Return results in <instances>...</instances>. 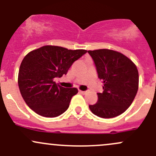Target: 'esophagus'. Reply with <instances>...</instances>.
Segmentation results:
<instances>
[{
    "mask_svg": "<svg viewBox=\"0 0 156 156\" xmlns=\"http://www.w3.org/2000/svg\"><path fill=\"white\" fill-rule=\"evenodd\" d=\"M79 92L80 93V94H85L87 93V91L86 90H79Z\"/></svg>",
    "mask_w": 156,
    "mask_h": 156,
    "instance_id": "obj_1",
    "label": "esophagus"
}]
</instances>
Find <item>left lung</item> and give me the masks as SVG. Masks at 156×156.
Listing matches in <instances>:
<instances>
[{
  "label": "left lung",
  "instance_id": "obj_1",
  "mask_svg": "<svg viewBox=\"0 0 156 156\" xmlns=\"http://www.w3.org/2000/svg\"><path fill=\"white\" fill-rule=\"evenodd\" d=\"M95 64L98 77L104 83L98 101L90 105V111L104 119L123 113L132 104L139 88V72L130 59L109 49L88 51Z\"/></svg>",
  "mask_w": 156,
  "mask_h": 156
}]
</instances>
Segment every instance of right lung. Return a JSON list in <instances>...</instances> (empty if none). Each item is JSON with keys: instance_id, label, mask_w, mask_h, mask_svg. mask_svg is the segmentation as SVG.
<instances>
[{"instance_id": "add662e5", "label": "right lung", "mask_w": 156, "mask_h": 156, "mask_svg": "<svg viewBox=\"0 0 156 156\" xmlns=\"http://www.w3.org/2000/svg\"><path fill=\"white\" fill-rule=\"evenodd\" d=\"M86 52L54 45L29 52L23 59L18 73L19 89L27 105L44 117H57L66 111L78 90L60 86L55 79L67 74L73 62Z\"/></svg>"}]
</instances>
